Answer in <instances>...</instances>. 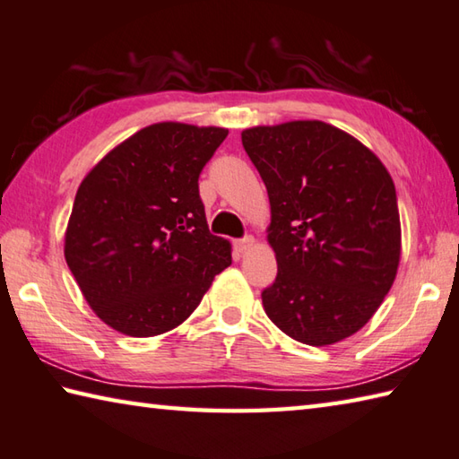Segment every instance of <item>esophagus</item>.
<instances>
[{"label":"esophagus","instance_id":"obj_1","mask_svg":"<svg viewBox=\"0 0 459 459\" xmlns=\"http://www.w3.org/2000/svg\"><path fill=\"white\" fill-rule=\"evenodd\" d=\"M235 247H237V251H238L240 255H243V253H247V251H251V248L255 247V238H253V237L240 238V240H237Z\"/></svg>","mask_w":459,"mask_h":459}]
</instances>
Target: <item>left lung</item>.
Returning <instances> with one entry per match:
<instances>
[{
	"label": "left lung",
	"instance_id": "left-lung-1",
	"mask_svg": "<svg viewBox=\"0 0 459 459\" xmlns=\"http://www.w3.org/2000/svg\"><path fill=\"white\" fill-rule=\"evenodd\" d=\"M269 193L277 279L263 307L305 345L351 337L379 309L402 255L395 185L381 160L319 120L243 130Z\"/></svg>",
	"mask_w": 459,
	"mask_h": 459
}]
</instances>
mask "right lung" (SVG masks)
<instances>
[{
    "label": "right lung",
    "instance_id": "right-lung-1",
    "mask_svg": "<svg viewBox=\"0 0 459 459\" xmlns=\"http://www.w3.org/2000/svg\"><path fill=\"white\" fill-rule=\"evenodd\" d=\"M227 128L158 122L91 169L76 193L64 255L82 295L112 329L154 337L185 323L230 243L211 235L198 177Z\"/></svg>",
    "mask_w": 459,
    "mask_h": 459
}]
</instances>
